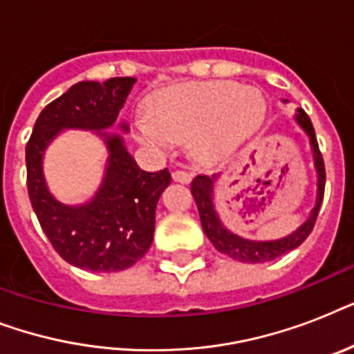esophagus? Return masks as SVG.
Segmentation results:
<instances>
[{
    "mask_svg": "<svg viewBox=\"0 0 354 354\" xmlns=\"http://www.w3.org/2000/svg\"><path fill=\"white\" fill-rule=\"evenodd\" d=\"M172 180H174V182H180V183H189L191 180H193V172L176 169V171H172Z\"/></svg>",
    "mask_w": 354,
    "mask_h": 354,
    "instance_id": "1",
    "label": "esophagus"
}]
</instances>
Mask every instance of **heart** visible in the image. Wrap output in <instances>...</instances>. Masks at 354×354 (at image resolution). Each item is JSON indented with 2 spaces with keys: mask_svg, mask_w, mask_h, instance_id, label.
Returning <instances> with one entry per match:
<instances>
[{
  "mask_svg": "<svg viewBox=\"0 0 354 354\" xmlns=\"http://www.w3.org/2000/svg\"><path fill=\"white\" fill-rule=\"evenodd\" d=\"M264 108L261 91L252 86L187 82L150 97L149 115L136 119V136L154 149L191 141L196 158L215 161L257 130Z\"/></svg>",
  "mask_w": 354,
  "mask_h": 354,
  "instance_id": "1",
  "label": "heart"
}]
</instances>
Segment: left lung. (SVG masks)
Masks as SVG:
<instances>
[{
  "label": "left lung",
  "mask_w": 354,
  "mask_h": 354,
  "mask_svg": "<svg viewBox=\"0 0 354 354\" xmlns=\"http://www.w3.org/2000/svg\"><path fill=\"white\" fill-rule=\"evenodd\" d=\"M296 122L305 130V133L308 136V141H310V149H313L314 154V167H316V174H318V196H316L314 209L310 211V216L290 235L277 239V241H250V239H244V236L230 232L222 224L221 216H218L215 207L213 191H215L216 174H213V176L198 174L191 183V193H193L196 207H198L200 222H202L204 233L213 242V246L221 253L227 255V257L241 261V263H268V261H274V259L296 250L313 232L316 218H318L319 207H322V202H324L325 165L322 152H319L318 139H316V133H314L313 122H310L308 115L301 108H297Z\"/></svg>",
  "instance_id": "left-lung-1"
}]
</instances>
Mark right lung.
<instances>
[{"label":"right lung","instance_id":"1","mask_svg":"<svg viewBox=\"0 0 354 354\" xmlns=\"http://www.w3.org/2000/svg\"><path fill=\"white\" fill-rule=\"evenodd\" d=\"M132 77L86 80L49 102L38 115L25 147L27 189L41 230L64 261L90 272H121L143 257L154 239L156 205L171 172L141 171L122 138L102 132L115 122ZM64 127L95 129L111 152L103 185L88 205L66 206L46 189L41 160ZM121 130L128 132L127 122Z\"/></svg>","mask_w":354,"mask_h":354}]
</instances>
